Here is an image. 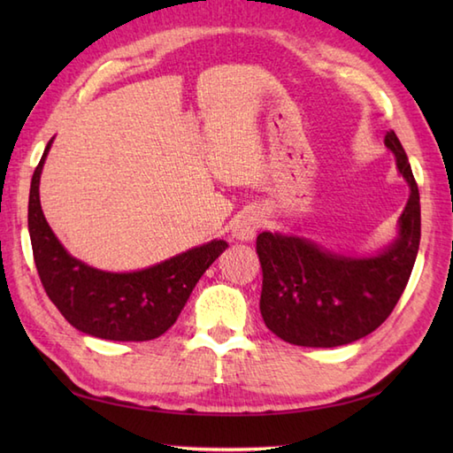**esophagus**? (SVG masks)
I'll list each match as a JSON object with an SVG mask.
<instances>
[{"mask_svg": "<svg viewBox=\"0 0 453 453\" xmlns=\"http://www.w3.org/2000/svg\"><path fill=\"white\" fill-rule=\"evenodd\" d=\"M263 226V214L261 211L257 210H251V211H245L243 216H239V219L235 221V226L232 229L234 237L237 239V242H253L258 227Z\"/></svg>", "mask_w": 453, "mask_h": 453, "instance_id": "1", "label": "esophagus"}]
</instances>
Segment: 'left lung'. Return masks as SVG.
Instances as JSON below:
<instances>
[{
    "instance_id": "8db88e82",
    "label": "left lung",
    "mask_w": 453,
    "mask_h": 453,
    "mask_svg": "<svg viewBox=\"0 0 453 453\" xmlns=\"http://www.w3.org/2000/svg\"><path fill=\"white\" fill-rule=\"evenodd\" d=\"M397 171L411 195L395 242L378 255L334 253L300 235L263 232L257 255L263 266L261 315L282 341L333 349L362 339L388 319L405 290L420 243V196L395 132L386 134Z\"/></svg>"
}]
</instances>
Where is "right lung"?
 Masks as SVG:
<instances>
[{"mask_svg": "<svg viewBox=\"0 0 453 453\" xmlns=\"http://www.w3.org/2000/svg\"><path fill=\"white\" fill-rule=\"evenodd\" d=\"M52 142L35 169L28 195V234L48 297L65 321L85 334L104 341L157 339L177 321L200 276L227 243L214 239L134 273H107L81 263L58 242L41 208L38 185Z\"/></svg>", "mask_w": 453, "mask_h": 453, "instance_id": "right-lung-1", "label": "right lung"}]
</instances>
